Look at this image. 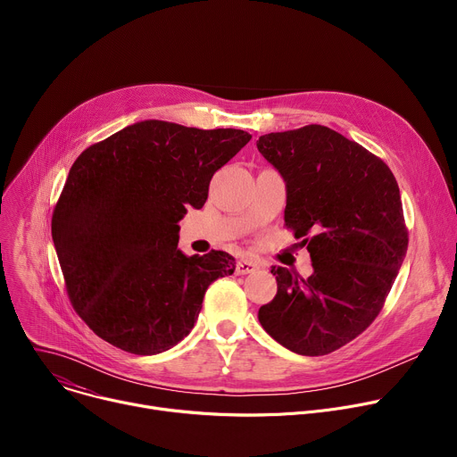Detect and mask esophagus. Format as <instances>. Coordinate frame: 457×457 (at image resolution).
I'll use <instances>...</instances> for the list:
<instances>
[{
  "instance_id": "obj_1",
  "label": "esophagus",
  "mask_w": 457,
  "mask_h": 457,
  "mask_svg": "<svg viewBox=\"0 0 457 457\" xmlns=\"http://www.w3.org/2000/svg\"><path fill=\"white\" fill-rule=\"evenodd\" d=\"M260 270V262H256V260H247V258H242L237 262V270L235 273L237 275H249V273H254Z\"/></svg>"
}]
</instances>
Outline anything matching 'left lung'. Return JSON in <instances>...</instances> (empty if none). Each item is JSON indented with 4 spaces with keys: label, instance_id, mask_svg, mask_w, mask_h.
I'll list each match as a JSON object with an SVG mask.
<instances>
[{
    "label": "left lung",
    "instance_id": "obj_1",
    "mask_svg": "<svg viewBox=\"0 0 457 457\" xmlns=\"http://www.w3.org/2000/svg\"><path fill=\"white\" fill-rule=\"evenodd\" d=\"M256 148L286 182L284 220L312 262L309 278L271 270L278 289L258 320L296 354H329L369 328L403 264L398 182L381 159L321 124L266 134Z\"/></svg>",
    "mask_w": 457,
    "mask_h": 457
}]
</instances>
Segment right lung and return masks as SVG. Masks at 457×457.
<instances>
[{"instance_id":"add662e5","label":"right lung","mask_w":457,"mask_h":457,"mask_svg":"<svg viewBox=\"0 0 457 457\" xmlns=\"http://www.w3.org/2000/svg\"><path fill=\"white\" fill-rule=\"evenodd\" d=\"M249 139L244 129L148 119L76 159L52 240L71 302L97 337L152 356L189 335L206 289L233 275L235 258L184 254L179 220L204 206L213 173Z\"/></svg>"}]
</instances>
